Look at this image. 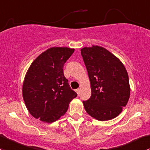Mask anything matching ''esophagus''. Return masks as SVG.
Masks as SVG:
<instances>
[{"label": "esophagus", "mask_w": 150, "mask_h": 150, "mask_svg": "<svg viewBox=\"0 0 150 150\" xmlns=\"http://www.w3.org/2000/svg\"><path fill=\"white\" fill-rule=\"evenodd\" d=\"M75 91H76V93H78V95H79V94H80V91L79 88H78V89L75 90Z\"/></svg>", "instance_id": "34e87169"}]
</instances>
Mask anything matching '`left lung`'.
Masks as SVG:
<instances>
[{
	"label": "left lung",
	"instance_id": "obj_1",
	"mask_svg": "<svg viewBox=\"0 0 150 150\" xmlns=\"http://www.w3.org/2000/svg\"><path fill=\"white\" fill-rule=\"evenodd\" d=\"M81 55L91 81V96L83 100L90 116L99 121L116 117L130 96L129 76L122 62L99 46L84 47Z\"/></svg>",
	"mask_w": 150,
	"mask_h": 150
}]
</instances>
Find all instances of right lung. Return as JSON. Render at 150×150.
Instances as JSON below:
<instances>
[{
  "mask_svg": "<svg viewBox=\"0 0 150 150\" xmlns=\"http://www.w3.org/2000/svg\"><path fill=\"white\" fill-rule=\"evenodd\" d=\"M74 49L52 47L32 62L25 76L23 98L36 119L52 123L63 116L78 94L71 89L63 72Z\"/></svg>",
  "mask_w": 150,
  "mask_h": 150,
  "instance_id": "obj_1",
  "label": "right lung"
}]
</instances>
